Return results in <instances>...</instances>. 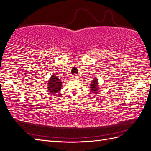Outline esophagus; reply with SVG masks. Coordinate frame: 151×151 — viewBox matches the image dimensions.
<instances>
[{"instance_id": "1", "label": "esophagus", "mask_w": 151, "mask_h": 151, "mask_svg": "<svg viewBox=\"0 0 151 151\" xmlns=\"http://www.w3.org/2000/svg\"><path fill=\"white\" fill-rule=\"evenodd\" d=\"M77 77H78V76H77V75H76V74H74V76H72V79H76L77 78Z\"/></svg>"}]
</instances>
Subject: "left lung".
<instances>
[{
    "label": "left lung",
    "instance_id": "1",
    "mask_svg": "<svg viewBox=\"0 0 151 151\" xmlns=\"http://www.w3.org/2000/svg\"><path fill=\"white\" fill-rule=\"evenodd\" d=\"M98 89H99V86H98V79L94 78L92 83H91L90 85V90L92 91L93 93H96V91H98L99 90Z\"/></svg>",
    "mask_w": 151,
    "mask_h": 151
}]
</instances>
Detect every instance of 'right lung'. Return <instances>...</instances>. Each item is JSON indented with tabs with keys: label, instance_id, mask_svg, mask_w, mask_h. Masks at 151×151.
Returning <instances> with one entry per match:
<instances>
[{
	"label": "right lung",
	"instance_id": "right-lung-1",
	"mask_svg": "<svg viewBox=\"0 0 151 151\" xmlns=\"http://www.w3.org/2000/svg\"><path fill=\"white\" fill-rule=\"evenodd\" d=\"M48 83V91L51 94L57 93L59 91H60L62 83L57 76L55 74L52 75Z\"/></svg>",
	"mask_w": 151,
	"mask_h": 151
}]
</instances>
